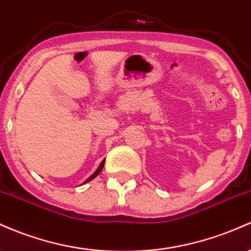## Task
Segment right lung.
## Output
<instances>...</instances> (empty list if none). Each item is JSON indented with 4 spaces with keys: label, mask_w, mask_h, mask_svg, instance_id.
Wrapping results in <instances>:
<instances>
[{
    "label": "right lung",
    "mask_w": 251,
    "mask_h": 251,
    "mask_svg": "<svg viewBox=\"0 0 251 251\" xmlns=\"http://www.w3.org/2000/svg\"><path fill=\"white\" fill-rule=\"evenodd\" d=\"M103 166H104V159H103L102 162H101V164H100V166H99L98 169H96V172L94 173V174H93L92 176H90V177H88V178H87V181H85V182H89V181H92L93 178H95L96 176H98L99 174H100V173H101V170H102ZM85 182H84V183H85Z\"/></svg>",
    "instance_id": "right-lung-1"
}]
</instances>
